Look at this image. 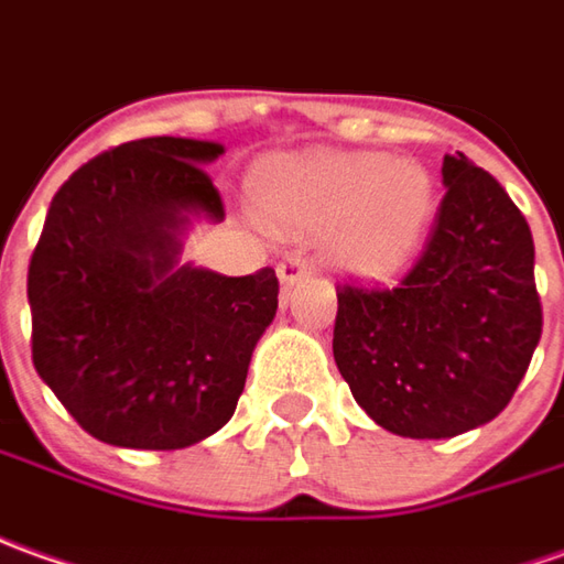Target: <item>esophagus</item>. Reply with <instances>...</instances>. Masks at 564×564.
Segmentation results:
<instances>
[{"instance_id":"34e87169","label":"esophagus","mask_w":564,"mask_h":564,"mask_svg":"<svg viewBox=\"0 0 564 564\" xmlns=\"http://www.w3.org/2000/svg\"><path fill=\"white\" fill-rule=\"evenodd\" d=\"M312 274V265L302 259V256H286L281 265H278V278L283 283H296V281H305Z\"/></svg>"}]
</instances>
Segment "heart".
<instances>
[{
	"label": "heart",
	"instance_id": "1",
	"mask_svg": "<svg viewBox=\"0 0 564 564\" xmlns=\"http://www.w3.org/2000/svg\"><path fill=\"white\" fill-rule=\"evenodd\" d=\"M256 213L283 231H330L351 274L382 278L411 259L435 213L423 163L382 153H327L268 163L252 178Z\"/></svg>",
	"mask_w": 564,
	"mask_h": 564
}]
</instances>
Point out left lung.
Here are the masks:
<instances>
[{
    "mask_svg": "<svg viewBox=\"0 0 564 564\" xmlns=\"http://www.w3.org/2000/svg\"><path fill=\"white\" fill-rule=\"evenodd\" d=\"M444 197L394 286H336L333 358L367 416L454 438L512 401L543 330L531 228L491 172L444 156Z\"/></svg>",
    "mask_w": 564,
    "mask_h": 564,
    "instance_id": "1",
    "label": "left lung"
}]
</instances>
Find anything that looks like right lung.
Returning <instances> with one entry per match:
<instances>
[{
	"mask_svg": "<svg viewBox=\"0 0 564 564\" xmlns=\"http://www.w3.org/2000/svg\"><path fill=\"white\" fill-rule=\"evenodd\" d=\"M225 148L138 138L64 185L26 271L33 367L91 438L178 451L234 416L278 274L178 265L191 216L225 218L206 163Z\"/></svg>",
	"mask_w": 564,
	"mask_h": 564,
	"instance_id": "right-lung-1",
	"label": "right lung"
}]
</instances>
